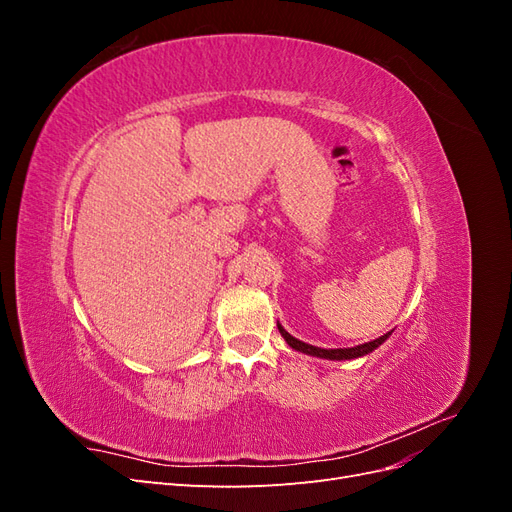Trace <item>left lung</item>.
Returning <instances> with one entry per match:
<instances>
[{"mask_svg": "<svg viewBox=\"0 0 512 512\" xmlns=\"http://www.w3.org/2000/svg\"><path fill=\"white\" fill-rule=\"evenodd\" d=\"M277 329H280L282 337L288 342L290 348L299 350V352H305V354H312V356H320V359H331V361H344V359H356V356H363L371 350H376L386 337H389L391 333H386L378 339H374V342H367V344H361V346H354V348H335V350H327V348H316V346H309L305 342H299V339H294L288 331H284L280 324H277Z\"/></svg>", "mask_w": 512, "mask_h": 512, "instance_id": "left-lung-1", "label": "left lung"}]
</instances>
